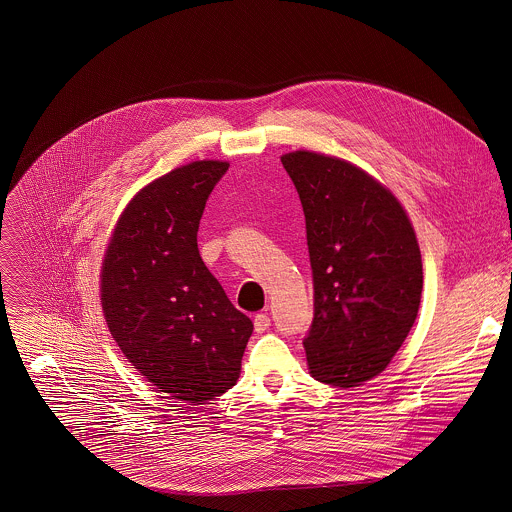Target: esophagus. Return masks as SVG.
<instances>
[{
  "label": "esophagus",
  "mask_w": 512,
  "mask_h": 512,
  "mask_svg": "<svg viewBox=\"0 0 512 512\" xmlns=\"http://www.w3.org/2000/svg\"><path fill=\"white\" fill-rule=\"evenodd\" d=\"M270 326H272V320H270L268 314H256V316H254V330H256L258 334H264Z\"/></svg>",
  "instance_id": "1"
}]
</instances>
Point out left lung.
Masks as SVG:
<instances>
[{
    "instance_id": "1",
    "label": "left lung",
    "mask_w": 512,
    "mask_h": 512,
    "mask_svg": "<svg viewBox=\"0 0 512 512\" xmlns=\"http://www.w3.org/2000/svg\"><path fill=\"white\" fill-rule=\"evenodd\" d=\"M307 221L314 316L310 375L351 388L382 373L417 318L423 266L406 211L367 172L334 157H281Z\"/></svg>"
}]
</instances>
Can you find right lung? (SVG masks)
<instances>
[{"label":"right lung","instance_id":"obj_1","mask_svg":"<svg viewBox=\"0 0 512 512\" xmlns=\"http://www.w3.org/2000/svg\"><path fill=\"white\" fill-rule=\"evenodd\" d=\"M227 171L229 163L196 161L145 186L104 256L101 303L112 338L161 392L194 406L235 386L254 330L198 250L205 202Z\"/></svg>","mask_w":512,"mask_h":512}]
</instances>
